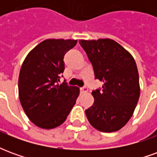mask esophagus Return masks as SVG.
I'll use <instances>...</instances> for the list:
<instances>
[{
  "mask_svg": "<svg viewBox=\"0 0 157 157\" xmlns=\"http://www.w3.org/2000/svg\"><path fill=\"white\" fill-rule=\"evenodd\" d=\"M87 91H88V89H87L86 86H82V87H81V92L82 93H86V92H87Z\"/></svg>",
  "mask_w": 157,
  "mask_h": 157,
  "instance_id": "esophagus-1",
  "label": "esophagus"
}]
</instances>
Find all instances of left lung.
Returning a JSON list of instances; mask_svg holds the SVG:
<instances>
[{"label": "left lung", "instance_id": "1", "mask_svg": "<svg viewBox=\"0 0 157 157\" xmlns=\"http://www.w3.org/2000/svg\"><path fill=\"white\" fill-rule=\"evenodd\" d=\"M79 43L92 63L95 78L103 82L102 90L92 91L94 103L85 111L86 118L99 131H118L130 119L140 98L135 59L113 39Z\"/></svg>", "mask_w": 157, "mask_h": 157}]
</instances>
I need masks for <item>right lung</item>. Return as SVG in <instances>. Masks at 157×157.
I'll use <instances>...</instances> for the list:
<instances>
[{"label": "right lung", "instance_id": "right-lung-1", "mask_svg": "<svg viewBox=\"0 0 157 157\" xmlns=\"http://www.w3.org/2000/svg\"><path fill=\"white\" fill-rule=\"evenodd\" d=\"M76 43L75 39H46L22 63L19 99L26 115L39 128L50 129L62 124L78 98L79 87L58 84L65 70L64 56Z\"/></svg>", "mask_w": 157, "mask_h": 157}]
</instances>
